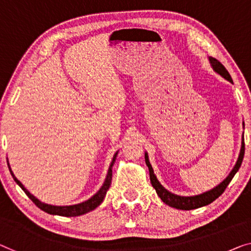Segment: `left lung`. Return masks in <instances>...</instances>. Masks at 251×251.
Returning <instances> with one entry per match:
<instances>
[{"instance_id": "left-lung-1", "label": "left lung", "mask_w": 251, "mask_h": 251, "mask_svg": "<svg viewBox=\"0 0 251 251\" xmlns=\"http://www.w3.org/2000/svg\"><path fill=\"white\" fill-rule=\"evenodd\" d=\"M209 64L213 67V70L215 71L216 73L220 74L222 77L226 78L231 83H233L232 78H231V75L227 72L226 67H224L221 63H220L216 58L213 57H208ZM242 125L245 127V123H242ZM244 155H245V140H244V135H242V142H241V149H240V153H239L238 160L235 162L233 169L231 170V173L227 175V177L224 179V180L219 184L218 186H215L214 188H212L211 190H207L203 194H200V195H194V196H180V195H176V194H173L169 190H167L164 187L160 184V181L156 178V176L154 175V171H153V168L151 166V163L149 161V155L148 152H145V163L149 168L150 171V179H151V184L153 186V188L155 189L158 196L161 198V201L163 203H166L167 205H169L171 207H175L177 209H185V211H189V209H195L198 207L205 206V205L211 204L212 201H214L216 198L220 197L223 194L224 190L227 187V185L230 184V181L232 180V178L234 177V175L238 173L239 168L241 167L242 160H244Z\"/></svg>"}]
</instances>
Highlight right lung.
<instances>
[{
	"mask_svg": "<svg viewBox=\"0 0 251 251\" xmlns=\"http://www.w3.org/2000/svg\"><path fill=\"white\" fill-rule=\"evenodd\" d=\"M117 154H118V151L116 152L115 154H114V156H113V160H111L109 169H108L106 179H104V181H103V184L101 186V188H100L98 192H97L91 198H89V200L82 201V203H78V204L67 205V206H56V205H50V204L43 203L42 201H39L38 198L33 196L32 194H30L29 190L27 188H25V186L21 184L20 180H18L16 176L13 175L12 170H11V167H10V164H9V161H7V166H9L10 173H11V175H12L14 181H16L17 184L21 187L22 190H24V192L25 193V195H27L30 198V200H31L33 203H35L40 209H43L44 212L48 213V214H53V215L78 216V215L85 214V213H88V212L93 211V209L98 207L99 205L102 203L103 198H104V196H106V194H107V190L109 189L110 184H111V178H113V166H114V163L116 161V156H117Z\"/></svg>",
	"mask_w": 251,
	"mask_h": 251,
	"instance_id": "1",
	"label": "right lung"
}]
</instances>
